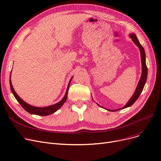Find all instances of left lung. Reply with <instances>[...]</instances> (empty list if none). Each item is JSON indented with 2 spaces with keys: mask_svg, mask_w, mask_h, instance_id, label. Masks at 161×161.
I'll return each mask as SVG.
<instances>
[{
  "mask_svg": "<svg viewBox=\"0 0 161 161\" xmlns=\"http://www.w3.org/2000/svg\"><path fill=\"white\" fill-rule=\"evenodd\" d=\"M129 36H130V38H132V40L133 41L134 43L138 47V48L140 49V57H141V63H142V75H141L140 79L139 80V82L138 83V86L136 87V90H135L133 95L131 97V98L129 99V100L127 102V103H126L125 105V106H123V108L117 109H114V110H113V109H112V110H111V109H108L104 108V109H107V110L110 111V112H116V111H118V110H120V109H125L126 108H128V107L132 106L135 102H136V101L137 100V99L139 98V96L141 94L142 91H143V87H144V86H145V84H146V80H147V68L146 62V53H145V50H144V49H143V46L140 44V43L138 40V38H137L136 35H135L134 33L129 34ZM98 105L99 106H100V107H103V106H100L99 104H98Z\"/></svg>",
  "mask_w": 161,
  "mask_h": 161,
  "instance_id": "8db88e82",
  "label": "left lung"
}]
</instances>
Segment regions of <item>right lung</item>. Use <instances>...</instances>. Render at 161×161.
<instances>
[{
	"instance_id": "1",
	"label": "right lung",
	"mask_w": 161,
	"mask_h": 161,
	"mask_svg": "<svg viewBox=\"0 0 161 161\" xmlns=\"http://www.w3.org/2000/svg\"><path fill=\"white\" fill-rule=\"evenodd\" d=\"M11 73H12V72H11ZM10 76H11V74H10ZM72 78L73 77L71 78L69 84H68V87L66 89V93H65L64 97L63 98V99L61 101H59V102L57 103V104H55L53 105H51L49 106H46V107H41V108L36 107V106H31V105L27 104V103H25V101L23 100L18 95V94L15 92V91L14 89V87L12 86V83L10 78V86L11 91L13 93L14 96L15 97V99L18 101V103L21 104V106L23 107V108L25 109V111H27V112H29L31 114H35V115H42V116H46V115H49L50 114H52L57 112L58 109L60 108L64 104V103L66 102V100L67 99V96H68V92H69V89L70 84Z\"/></svg>"
}]
</instances>
